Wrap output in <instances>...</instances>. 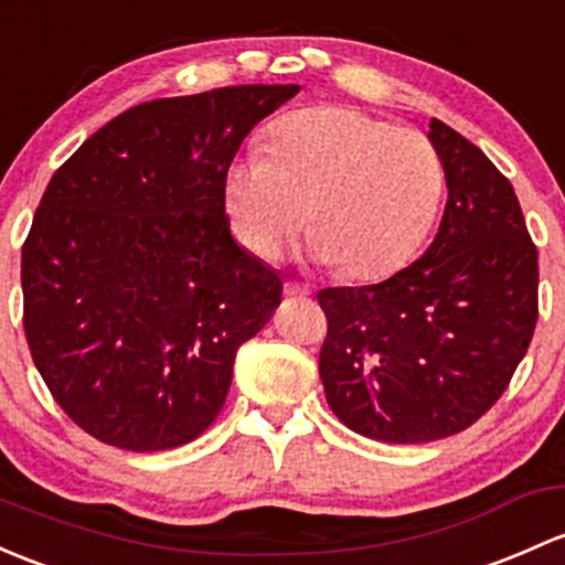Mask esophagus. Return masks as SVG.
Returning a JSON list of instances; mask_svg holds the SVG:
<instances>
[{"label": "esophagus", "mask_w": 565, "mask_h": 565, "mask_svg": "<svg viewBox=\"0 0 565 565\" xmlns=\"http://www.w3.org/2000/svg\"><path fill=\"white\" fill-rule=\"evenodd\" d=\"M284 292H287L289 298H306V295H311V287H308V284L287 281L284 284Z\"/></svg>", "instance_id": "obj_1"}]
</instances>
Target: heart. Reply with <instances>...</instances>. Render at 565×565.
I'll list each match as a JSON object with an SVG mask.
<instances>
[{
	"label": "heart",
	"mask_w": 565,
	"mask_h": 565,
	"mask_svg": "<svg viewBox=\"0 0 565 565\" xmlns=\"http://www.w3.org/2000/svg\"><path fill=\"white\" fill-rule=\"evenodd\" d=\"M441 157L417 129L390 127L352 108L284 118L270 153L248 151L224 181L237 241L276 259L311 216L308 254L362 281L401 270L436 218Z\"/></svg>",
	"instance_id": "obj_1"
}]
</instances>
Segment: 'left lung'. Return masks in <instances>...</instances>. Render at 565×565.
Returning a JSON list of instances; mask_svg holds the SVG:
<instances>
[{
    "instance_id": "1",
    "label": "left lung",
    "mask_w": 565,
    "mask_h": 565,
    "mask_svg": "<svg viewBox=\"0 0 565 565\" xmlns=\"http://www.w3.org/2000/svg\"><path fill=\"white\" fill-rule=\"evenodd\" d=\"M427 138L449 189L427 252L382 284L319 292L324 395L349 430L373 441H438L477 423L539 319V254L512 183L438 118Z\"/></svg>"
}]
</instances>
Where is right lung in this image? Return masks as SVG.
<instances>
[{"label": "right lung", "instance_id": "right-lung-1", "mask_svg": "<svg viewBox=\"0 0 565 565\" xmlns=\"http://www.w3.org/2000/svg\"><path fill=\"white\" fill-rule=\"evenodd\" d=\"M298 92L151 99L53 173L21 252L23 330L51 395L99 441L162 452L222 412L237 349L284 287L233 237L224 181L243 138Z\"/></svg>", "mask_w": 565, "mask_h": 565}]
</instances>
